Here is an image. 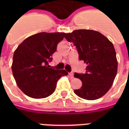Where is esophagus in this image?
<instances>
[{
	"instance_id": "1",
	"label": "esophagus",
	"mask_w": 129,
	"mask_h": 129,
	"mask_svg": "<svg viewBox=\"0 0 129 129\" xmlns=\"http://www.w3.org/2000/svg\"><path fill=\"white\" fill-rule=\"evenodd\" d=\"M68 75H69V76L70 77V78H73V77H74V73H70Z\"/></svg>"
}]
</instances>
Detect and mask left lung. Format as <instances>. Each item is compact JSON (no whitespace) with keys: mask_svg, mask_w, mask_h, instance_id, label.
<instances>
[{"mask_svg":"<svg viewBox=\"0 0 129 129\" xmlns=\"http://www.w3.org/2000/svg\"><path fill=\"white\" fill-rule=\"evenodd\" d=\"M66 39L75 45L79 60L86 64L85 74L75 73L82 86L75 90L76 95L87 100H95L111 88L117 71V60L113 44L100 32L77 29L66 35Z\"/></svg>","mask_w":129,"mask_h":129,"instance_id":"1","label":"left lung"}]
</instances>
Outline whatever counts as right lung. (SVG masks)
<instances>
[{
	"instance_id": "1",
	"label": "right lung",
	"mask_w": 129,
	"mask_h": 129,
	"mask_svg": "<svg viewBox=\"0 0 129 129\" xmlns=\"http://www.w3.org/2000/svg\"><path fill=\"white\" fill-rule=\"evenodd\" d=\"M63 32H40L27 37L16 49L12 70L18 88L28 97L41 99L52 95L56 82L68 75L65 70L53 69L48 64Z\"/></svg>"
}]
</instances>
